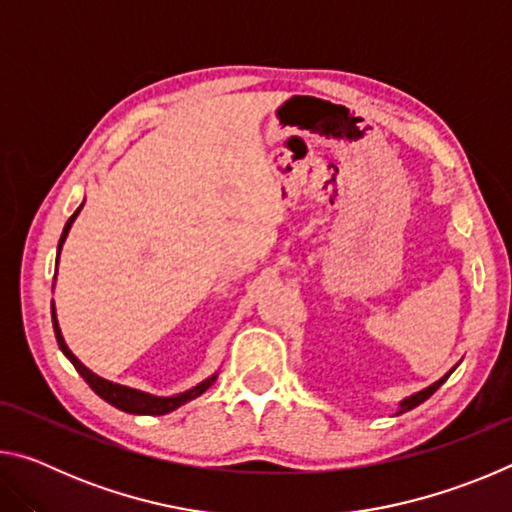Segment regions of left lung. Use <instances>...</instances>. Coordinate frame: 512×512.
Wrapping results in <instances>:
<instances>
[{
    "label": "left lung",
    "instance_id": "obj_1",
    "mask_svg": "<svg viewBox=\"0 0 512 512\" xmlns=\"http://www.w3.org/2000/svg\"><path fill=\"white\" fill-rule=\"evenodd\" d=\"M456 366H458V363H456ZM456 366H454L452 370H449V372H445V375H443V377H440L438 381H433V384H431V386H427V388H422V391H418V393H413V395H409V397H404V400L400 402V406H397V411H395V415H402V413H406V411H411V409H415V406H418V404H422L424 400H429V397H431L433 393H436L440 386H443V384H445V381H447V377H449V375H452V372L456 370Z\"/></svg>",
    "mask_w": 512,
    "mask_h": 512
}]
</instances>
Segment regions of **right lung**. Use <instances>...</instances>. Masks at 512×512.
<instances>
[{
    "instance_id": "1",
    "label": "right lung",
    "mask_w": 512,
    "mask_h": 512,
    "mask_svg": "<svg viewBox=\"0 0 512 512\" xmlns=\"http://www.w3.org/2000/svg\"><path fill=\"white\" fill-rule=\"evenodd\" d=\"M85 201L76 207V212L69 216L65 228H63V235H60V241H58V253H56V273H58V259H60V250H63V244L65 239L69 235V230H72V223L76 221V216L81 214ZM51 320H54V332H56V341H58V348L63 350L65 357L72 361V366L76 368V372L88 381V386L92 388L94 393H97L101 400H106L108 404L115 406V409L124 411V413H133V415H164V413H171L176 411L178 406H183L187 402L196 400L198 395H203L207 388H210L216 377H219V372H214V375H210L207 379H203L201 384H196L194 388H189V391L185 393H178V395H153V393H146V391H140V388H131V386H124V384H117V381H110L106 377L97 375V372H92L85 363H81L79 359H76V354L67 348V343L63 339V332H60V325H58V318H56V307L54 302H51Z\"/></svg>"
}]
</instances>
